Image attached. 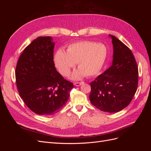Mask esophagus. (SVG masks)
I'll list each match as a JSON object with an SVG mask.
<instances>
[{"label": "esophagus", "instance_id": "34e87169", "mask_svg": "<svg viewBox=\"0 0 151 151\" xmlns=\"http://www.w3.org/2000/svg\"><path fill=\"white\" fill-rule=\"evenodd\" d=\"M83 84H84V82H79V83H78V82H77V83H74V85L76 86H79Z\"/></svg>", "mask_w": 151, "mask_h": 151}]
</instances>
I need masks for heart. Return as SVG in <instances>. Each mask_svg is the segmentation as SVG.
<instances>
[{
  "label": "heart",
  "mask_w": 151,
  "mask_h": 151,
  "mask_svg": "<svg viewBox=\"0 0 151 151\" xmlns=\"http://www.w3.org/2000/svg\"><path fill=\"white\" fill-rule=\"evenodd\" d=\"M107 56L106 47L101 43L82 41L70 45L67 52L59 49L55 55L54 62L59 72L67 76L77 63L79 69L71 76L72 79H80L85 75L91 77L101 70Z\"/></svg>",
  "instance_id": "obj_1"
}]
</instances>
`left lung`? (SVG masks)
<instances>
[{
    "mask_svg": "<svg viewBox=\"0 0 151 151\" xmlns=\"http://www.w3.org/2000/svg\"><path fill=\"white\" fill-rule=\"evenodd\" d=\"M112 38L111 65L90 83L91 104L108 113L121 111L129 105L137 91L139 71L130 49L115 36Z\"/></svg>",
    "mask_w": 151,
    "mask_h": 151,
    "instance_id": "8db88e82",
    "label": "left lung"
}]
</instances>
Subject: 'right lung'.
<instances>
[{
  "mask_svg": "<svg viewBox=\"0 0 151 151\" xmlns=\"http://www.w3.org/2000/svg\"><path fill=\"white\" fill-rule=\"evenodd\" d=\"M52 40L50 36L34 40L21 53L15 72L21 98L32 111L43 116L62 109L74 87L55 67Z\"/></svg>",
  "mask_w": 151,
  "mask_h": 151,
  "instance_id": "1",
  "label": "right lung"
}]
</instances>
